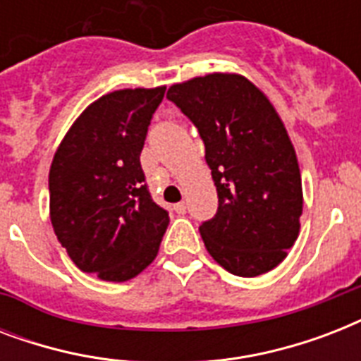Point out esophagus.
I'll list each match as a JSON object with an SVG mask.
<instances>
[{
    "label": "esophagus",
    "instance_id": "34e87169",
    "mask_svg": "<svg viewBox=\"0 0 361 361\" xmlns=\"http://www.w3.org/2000/svg\"><path fill=\"white\" fill-rule=\"evenodd\" d=\"M174 212L178 215H183L187 212V206H185V202H178V204H174Z\"/></svg>",
    "mask_w": 361,
    "mask_h": 361
}]
</instances>
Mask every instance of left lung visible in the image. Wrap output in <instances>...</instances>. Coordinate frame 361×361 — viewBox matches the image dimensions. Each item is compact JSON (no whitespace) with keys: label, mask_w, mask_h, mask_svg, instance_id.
I'll return each mask as SVG.
<instances>
[{"label":"left lung","mask_w":361,"mask_h":361,"mask_svg":"<svg viewBox=\"0 0 361 361\" xmlns=\"http://www.w3.org/2000/svg\"><path fill=\"white\" fill-rule=\"evenodd\" d=\"M166 99L198 129L219 206L200 225L208 252L231 274L257 277L286 257L300 232L302 176L266 95L240 75L174 84Z\"/></svg>","instance_id":"left-lung-1"}]
</instances>
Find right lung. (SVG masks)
Here are the masks:
<instances>
[{
    "instance_id": "add662e5",
    "label": "right lung",
    "mask_w": 361,
    "mask_h": 361,
    "mask_svg": "<svg viewBox=\"0 0 361 361\" xmlns=\"http://www.w3.org/2000/svg\"><path fill=\"white\" fill-rule=\"evenodd\" d=\"M164 87L120 90L90 104L54 155L50 219L86 274L133 279L157 257L169 212L153 202L140 153Z\"/></svg>"
}]
</instances>
